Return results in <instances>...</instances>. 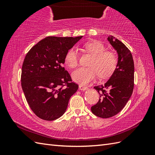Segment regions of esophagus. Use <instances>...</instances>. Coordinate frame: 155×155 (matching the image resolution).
I'll use <instances>...</instances> for the list:
<instances>
[{
  "instance_id": "34e87169",
  "label": "esophagus",
  "mask_w": 155,
  "mask_h": 155,
  "mask_svg": "<svg viewBox=\"0 0 155 155\" xmlns=\"http://www.w3.org/2000/svg\"><path fill=\"white\" fill-rule=\"evenodd\" d=\"M79 90H81V91H86V90H87V87H85V86H83V85H79Z\"/></svg>"
}]
</instances>
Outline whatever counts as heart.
Masks as SVG:
<instances>
[{
	"label": "heart",
	"mask_w": 155,
	"mask_h": 155,
	"mask_svg": "<svg viewBox=\"0 0 155 155\" xmlns=\"http://www.w3.org/2000/svg\"><path fill=\"white\" fill-rule=\"evenodd\" d=\"M85 50L93 55L89 67H80L72 74V79L81 85H87L93 81L97 74L100 78L105 79L113 74L118 64L116 54L111 51L105 50V46L98 41H89L84 45ZM78 54L75 48L68 50L64 57V61L70 68H75L78 64Z\"/></svg>",
	"instance_id": "b5f03b06"
}]
</instances>
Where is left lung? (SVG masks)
<instances>
[{
  "instance_id": "8db88e82",
  "label": "left lung",
  "mask_w": 155,
  "mask_h": 155,
  "mask_svg": "<svg viewBox=\"0 0 155 155\" xmlns=\"http://www.w3.org/2000/svg\"><path fill=\"white\" fill-rule=\"evenodd\" d=\"M107 40L116 50L118 58L117 67L109 80L104 85L94 87L100 94V99L91 107V111L102 118H110L122 110L134 88V66L131 52L112 35L108 37Z\"/></svg>"
}]
</instances>
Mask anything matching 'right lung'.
<instances>
[{
  "instance_id": "add662e5",
  "label": "right lung",
  "mask_w": 155,
  "mask_h": 155,
  "mask_svg": "<svg viewBox=\"0 0 155 155\" xmlns=\"http://www.w3.org/2000/svg\"><path fill=\"white\" fill-rule=\"evenodd\" d=\"M82 37H47L26 54L21 85L28 104L39 118L47 121L60 118L78 91V85L72 82L63 64L68 50Z\"/></svg>"
}]
</instances>
